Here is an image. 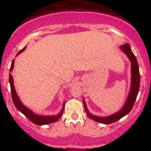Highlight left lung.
Returning <instances> with one entry per match:
<instances>
[{"instance_id": "1", "label": "left lung", "mask_w": 151, "mask_h": 151, "mask_svg": "<svg viewBox=\"0 0 151 151\" xmlns=\"http://www.w3.org/2000/svg\"><path fill=\"white\" fill-rule=\"evenodd\" d=\"M121 49L123 52L126 54V55L129 57L130 59L131 62H132V86H131L130 92H129V95L128 96L126 102L124 106L119 112H116L115 114H113L112 115H110L109 117H106V118H101V117H97L95 115H93L90 114L88 112V109H87L86 104L83 99V104H84L85 112H86L87 115H88L90 118L92 120L99 122L101 123H104V124H109V123H112L116 122L117 121L121 119L123 116L127 115L129 113L131 110H132V107H133L135 101H136L137 96L138 92H139V83H140V75H139V66H138L137 60L136 57L132 52V50H131L130 45L126 44L121 46Z\"/></svg>"}]
</instances>
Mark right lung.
Masks as SVG:
<instances>
[{
  "label": "right lung",
  "instance_id": "obj_1",
  "mask_svg": "<svg viewBox=\"0 0 151 151\" xmlns=\"http://www.w3.org/2000/svg\"><path fill=\"white\" fill-rule=\"evenodd\" d=\"M24 50H25V48L21 50L20 51L17 53V55L19 54L21 52L23 51ZM14 63V60H12V62L10 71H12V69H13ZM9 83H10V86H11V92H12V101H13L14 104L15 105L17 109L19 112H22L25 117H27V118H28L31 122H33V123H35V124L36 125H40V126L41 125L49 124V123L55 122V121H57L62 116L64 107H63L60 113H59L58 115H56V116H42V115H36L35 113H33L31 110H30V109H28V108L25 107V106H23L22 103L20 102V101H19V98H18L17 95L16 91H15L14 86V84H13V78H12V74H11V73L9 74Z\"/></svg>",
  "mask_w": 151,
  "mask_h": 151
}]
</instances>
